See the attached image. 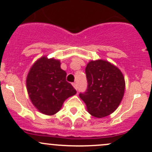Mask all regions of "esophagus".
Returning <instances> with one entry per match:
<instances>
[{
  "mask_svg": "<svg viewBox=\"0 0 152 152\" xmlns=\"http://www.w3.org/2000/svg\"><path fill=\"white\" fill-rule=\"evenodd\" d=\"M73 87H74L75 89H76V90H77V89H78V87H77V84H76V82H73Z\"/></svg>",
  "mask_w": 152,
  "mask_h": 152,
  "instance_id": "obj_1",
  "label": "esophagus"
}]
</instances>
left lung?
Masks as SVG:
<instances>
[{
  "label": "left lung",
  "mask_w": 152,
  "mask_h": 152,
  "mask_svg": "<svg viewBox=\"0 0 152 152\" xmlns=\"http://www.w3.org/2000/svg\"><path fill=\"white\" fill-rule=\"evenodd\" d=\"M85 73L87 88L79 93V97L92 116H108L117 108L124 95L125 82L122 72L112 64L100 60L89 62Z\"/></svg>",
  "instance_id": "8db88e82"
}]
</instances>
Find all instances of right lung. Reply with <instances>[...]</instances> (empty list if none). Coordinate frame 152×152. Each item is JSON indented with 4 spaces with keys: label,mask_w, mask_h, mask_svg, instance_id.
<instances>
[{
    "label": "right lung",
    "mask_w": 152,
    "mask_h": 152,
    "mask_svg": "<svg viewBox=\"0 0 152 152\" xmlns=\"http://www.w3.org/2000/svg\"><path fill=\"white\" fill-rule=\"evenodd\" d=\"M66 72L60 68L59 60L40 58L30 68L27 77V89L33 104L40 112L53 115L63 102L76 93L66 81Z\"/></svg>",
    "instance_id": "1"
}]
</instances>
